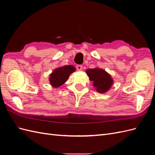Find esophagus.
<instances>
[{
    "label": "esophagus",
    "instance_id": "obj_1",
    "mask_svg": "<svg viewBox=\"0 0 155 155\" xmlns=\"http://www.w3.org/2000/svg\"><path fill=\"white\" fill-rule=\"evenodd\" d=\"M76 68L78 70H81L82 68H83V67L81 64H78L76 66Z\"/></svg>",
    "mask_w": 155,
    "mask_h": 155
}]
</instances>
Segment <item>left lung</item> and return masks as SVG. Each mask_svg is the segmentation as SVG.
Wrapping results in <instances>:
<instances>
[{"label":"left lung","mask_w":155,"mask_h":155,"mask_svg":"<svg viewBox=\"0 0 155 155\" xmlns=\"http://www.w3.org/2000/svg\"><path fill=\"white\" fill-rule=\"evenodd\" d=\"M86 72L98 92L105 93L109 91L112 85L113 80L112 78L103 69L98 68L88 69Z\"/></svg>","instance_id":"1"}]
</instances>
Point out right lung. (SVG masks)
<instances>
[{
  "instance_id": "right-lung-1",
  "label": "right lung",
  "mask_w": 155,
  "mask_h": 155,
  "mask_svg": "<svg viewBox=\"0 0 155 155\" xmlns=\"http://www.w3.org/2000/svg\"><path fill=\"white\" fill-rule=\"evenodd\" d=\"M75 67L72 65H67L56 68L50 74V82L52 87L57 88L67 81L70 74L75 71Z\"/></svg>"
}]
</instances>
